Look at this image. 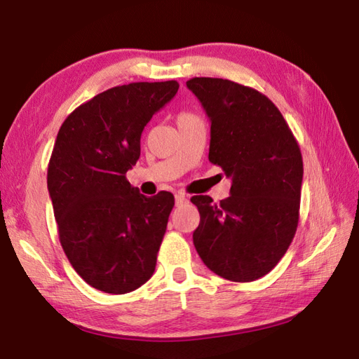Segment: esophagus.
I'll list each match as a JSON object with an SVG mask.
<instances>
[{
  "label": "esophagus",
  "mask_w": 359,
  "mask_h": 359,
  "mask_svg": "<svg viewBox=\"0 0 359 359\" xmlns=\"http://www.w3.org/2000/svg\"><path fill=\"white\" fill-rule=\"evenodd\" d=\"M187 201H188V198L185 196L184 193L175 194V205H182V204H185Z\"/></svg>",
  "instance_id": "esophagus-1"
}]
</instances>
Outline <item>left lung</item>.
I'll list each match as a JSON object with an SVG mask.
<instances>
[{"instance_id": "8db88e82", "label": "left lung", "mask_w": 359, "mask_h": 359, "mask_svg": "<svg viewBox=\"0 0 359 359\" xmlns=\"http://www.w3.org/2000/svg\"><path fill=\"white\" fill-rule=\"evenodd\" d=\"M188 90L210 120L209 161L231 179L220 204L191 198L201 215L193 244L226 280L252 282L282 259L299 220L302 155L267 96L228 79L193 77Z\"/></svg>"}]
</instances>
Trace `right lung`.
<instances>
[{
  "label": "right lung",
  "instance_id": "right-lung-1",
  "mask_svg": "<svg viewBox=\"0 0 359 359\" xmlns=\"http://www.w3.org/2000/svg\"><path fill=\"white\" fill-rule=\"evenodd\" d=\"M177 90L175 81L109 88L57 135L47 188L60 242L77 274L104 293H130L154 276L174 196H144L125 174L141 156L144 126Z\"/></svg>",
  "mask_w": 359,
  "mask_h": 359
}]
</instances>
